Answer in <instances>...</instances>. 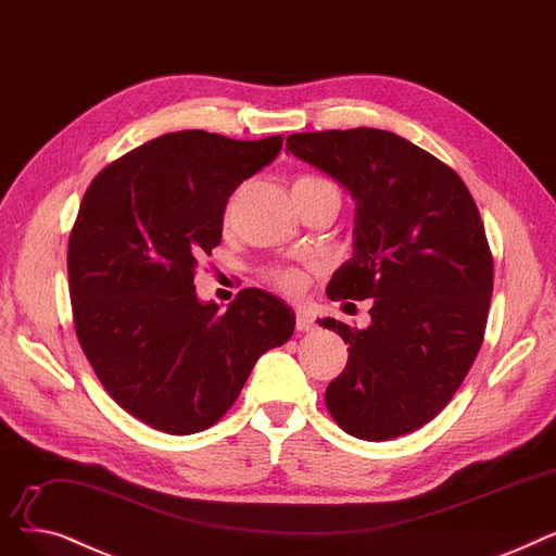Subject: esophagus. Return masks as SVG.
Listing matches in <instances>:
<instances>
[{
	"instance_id": "esophagus-1",
	"label": "esophagus",
	"mask_w": 556,
	"mask_h": 556,
	"mask_svg": "<svg viewBox=\"0 0 556 556\" xmlns=\"http://www.w3.org/2000/svg\"><path fill=\"white\" fill-rule=\"evenodd\" d=\"M296 330H301V332H312V330H316V321H314V316H309L307 312H296Z\"/></svg>"
}]
</instances>
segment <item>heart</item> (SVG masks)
<instances>
[{
    "label": "heart",
    "instance_id": "obj_1",
    "mask_svg": "<svg viewBox=\"0 0 556 556\" xmlns=\"http://www.w3.org/2000/svg\"><path fill=\"white\" fill-rule=\"evenodd\" d=\"M319 182H328L326 178H319V176H299L294 180V185H319ZM271 282L280 289V292H285L287 296H299L305 292V285H307V278L305 274L299 269V267H280V269H274L271 271Z\"/></svg>",
    "mask_w": 556,
    "mask_h": 556
}]
</instances>
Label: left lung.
<instances>
[{"label":"left lung","mask_w":556,"mask_h":556,"mask_svg":"<svg viewBox=\"0 0 556 556\" xmlns=\"http://www.w3.org/2000/svg\"><path fill=\"white\" fill-rule=\"evenodd\" d=\"M285 147L357 205L353 257L328 296L374 299L364 330L319 321L349 343L328 412L364 441L414 432L453 401L482 349L493 255L480 210L453 167L389 130L294 134Z\"/></svg>","instance_id":"8db88e82"}]
</instances>
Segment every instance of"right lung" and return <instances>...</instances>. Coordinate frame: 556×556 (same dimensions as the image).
Segmentation results:
<instances>
[{
  "mask_svg": "<svg viewBox=\"0 0 556 556\" xmlns=\"http://www.w3.org/2000/svg\"><path fill=\"white\" fill-rule=\"evenodd\" d=\"M280 147L176 130L105 165L84 194L67 247L74 330L111 399L155 430L215 426L257 357L294 332V312L262 289L226 312L194 294L230 194Z\"/></svg>",
  "mask_w": 556,
  "mask_h": 556,
  "instance_id": "1",
  "label": "right lung"
}]
</instances>
